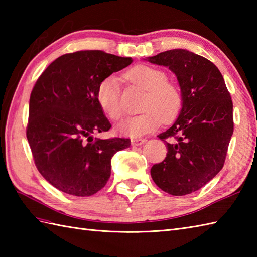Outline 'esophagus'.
<instances>
[{"mask_svg": "<svg viewBox=\"0 0 257 257\" xmlns=\"http://www.w3.org/2000/svg\"><path fill=\"white\" fill-rule=\"evenodd\" d=\"M146 141L147 140L144 138H134V139H132V145L133 146H141L143 144H145Z\"/></svg>", "mask_w": 257, "mask_h": 257, "instance_id": "1", "label": "esophagus"}]
</instances>
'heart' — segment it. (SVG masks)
I'll return each mask as SVG.
<instances>
[{"label":"heart","mask_w":257,"mask_h":257,"mask_svg":"<svg viewBox=\"0 0 257 257\" xmlns=\"http://www.w3.org/2000/svg\"><path fill=\"white\" fill-rule=\"evenodd\" d=\"M130 83L146 90L138 116L129 117L118 125V132L129 137H141L154 132L162 120L170 121L181 111L183 105L182 92L177 85L168 81V75L162 69L137 65L124 74ZM120 83L116 76H108L100 81L97 88V100L107 116L112 120L121 118L123 109L120 101Z\"/></svg>","instance_id":"b5f03b06"}]
</instances>
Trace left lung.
I'll use <instances>...</instances> for the list:
<instances>
[{"instance_id": "1", "label": "left lung", "mask_w": 257, "mask_h": 257, "mask_svg": "<svg viewBox=\"0 0 257 257\" xmlns=\"http://www.w3.org/2000/svg\"><path fill=\"white\" fill-rule=\"evenodd\" d=\"M148 61L176 74L183 97L176 122L158 136L168 152L165 160L152 166L151 177L169 194H190L224 166L234 130L231 95L219 68L198 54L170 50Z\"/></svg>"}]
</instances>
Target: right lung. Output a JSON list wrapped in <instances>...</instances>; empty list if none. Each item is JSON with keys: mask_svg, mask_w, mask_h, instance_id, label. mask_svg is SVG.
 Masks as SVG:
<instances>
[{"mask_svg": "<svg viewBox=\"0 0 257 257\" xmlns=\"http://www.w3.org/2000/svg\"><path fill=\"white\" fill-rule=\"evenodd\" d=\"M132 62L102 51L65 54L33 87L26 137L37 170L62 192L97 193L110 177L112 156L130 147L127 138L91 135L111 127L97 100L98 85Z\"/></svg>", "mask_w": 257, "mask_h": 257, "instance_id": "right-lung-1", "label": "right lung"}]
</instances>
